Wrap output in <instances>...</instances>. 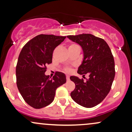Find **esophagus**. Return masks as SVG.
<instances>
[{"mask_svg": "<svg viewBox=\"0 0 132 132\" xmlns=\"http://www.w3.org/2000/svg\"><path fill=\"white\" fill-rule=\"evenodd\" d=\"M66 80H69V76H66Z\"/></svg>", "mask_w": 132, "mask_h": 132, "instance_id": "esophagus-1", "label": "esophagus"}]
</instances>
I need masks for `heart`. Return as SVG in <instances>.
I'll return each mask as SVG.
<instances>
[{
    "label": "heart",
    "mask_w": 132,
    "mask_h": 132,
    "mask_svg": "<svg viewBox=\"0 0 132 132\" xmlns=\"http://www.w3.org/2000/svg\"><path fill=\"white\" fill-rule=\"evenodd\" d=\"M79 47V46L77 45H76V44H71V45H69V48H74V47ZM71 70V69L70 68H69V67L66 68L64 69V71H66V72H70Z\"/></svg>",
    "instance_id": "obj_1"
}]
</instances>
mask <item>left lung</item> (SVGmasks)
I'll return each instance as SVG.
<instances>
[{
    "label": "left lung",
    "instance_id": "obj_1",
    "mask_svg": "<svg viewBox=\"0 0 132 132\" xmlns=\"http://www.w3.org/2000/svg\"><path fill=\"white\" fill-rule=\"evenodd\" d=\"M73 42L82 47L84 60L77 73L88 79L84 81L75 76L70 79L76 87L71 93L73 100L84 107L93 108L98 105L110 91L114 77L115 63L109 45L104 39L90 34L68 36Z\"/></svg>",
    "mask_w": 132,
    "mask_h": 132
}]
</instances>
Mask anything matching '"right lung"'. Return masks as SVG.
<instances>
[{
    "mask_svg": "<svg viewBox=\"0 0 132 132\" xmlns=\"http://www.w3.org/2000/svg\"><path fill=\"white\" fill-rule=\"evenodd\" d=\"M66 36L40 34L25 44L19 55L16 85L24 100L35 109H40L53 101L58 87L66 83L65 74L56 72L52 79L45 76L47 65L52 63L55 48Z\"/></svg>",
    "mask_w": 132,
    "mask_h": 132,
    "instance_id": "1",
    "label": "right lung"
}]
</instances>
